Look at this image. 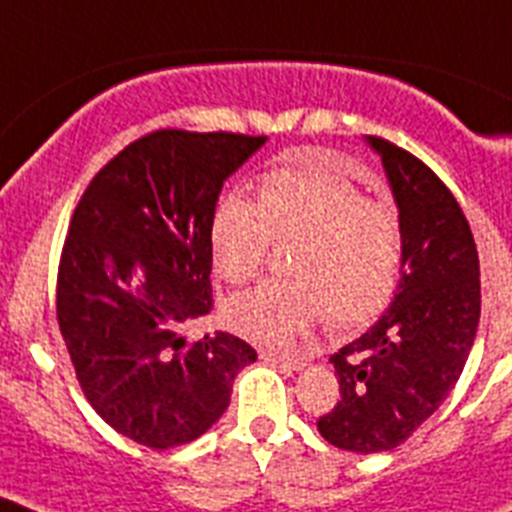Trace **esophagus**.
Instances as JSON below:
<instances>
[{"label": "esophagus", "mask_w": 512, "mask_h": 512, "mask_svg": "<svg viewBox=\"0 0 512 512\" xmlns=\"http://www.w3.org/2000/svg\"><path fill=\"white\" fill-rule=\"evenodd\" d=\"M261 359L269 361V364L282 366V369H289V372H300V369H305V359H300V356H287V354H274V351H261Z\"/></svg>", "instance_id": "1"}]
</instances>
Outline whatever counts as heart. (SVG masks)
Instances as JSON below:
<instances>
[{"label": "heart", "mask_w": 512, "mask_h": 512, "mask_svg": "<svg viewBox=\"0 0 512 512\" xmlns=\"http://www.w3.org/2000/svg\"><path fill=\"white\" fill-rule=\"evenodd\" d=\"M274 238H297L289 259L295 279L235 295L225 315L238 336L282 348L323 315L351 328L390 305L402 266L397 210L366 200L323 156H302L261 176L259 200L233 189L212 207V269L225 282L256 277Z\"/></svg>", "instance_id": "heart-1"}]
</instances>
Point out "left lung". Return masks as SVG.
Instances as JSON below:
<instances>
[{
	"mask_svg": "<svg viewBox=\"0 0 512 512\" xmlns=\"http://www.w3.org/2000/svg\"><path fill=\"white\" fill-rule=\"evenodd\" d=\"M402 228V277L372 328L330 356L341 384L320 436L354 454L408 441L459 382L479 325V256L454 194L413 153L366 135Z\"/></svg>",
	"mask_w": 512,
	"mask_h": 512,
	"instance_id": "obj_1",
	"label": "left lung"
}]
</instances>
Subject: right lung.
Here are the masks:
<instances>
[{"label": "right lung", "instance_id": "obj_1", "mask_svg": "<svg viewBox=\"0 0 512 512\" xmlns=\"http://www.w3.org/2000/svg\"><path fill=\"white\" fill-rule=\"evenodd\" d=\"M266 135L156 130L87 187L58 266V328L99 418L148 449L223 418L256 351L230 333L187 341L212 310L210 215Z\"/></svg>", "mask_w": 512, "mask_h": 512}]
</instances>
